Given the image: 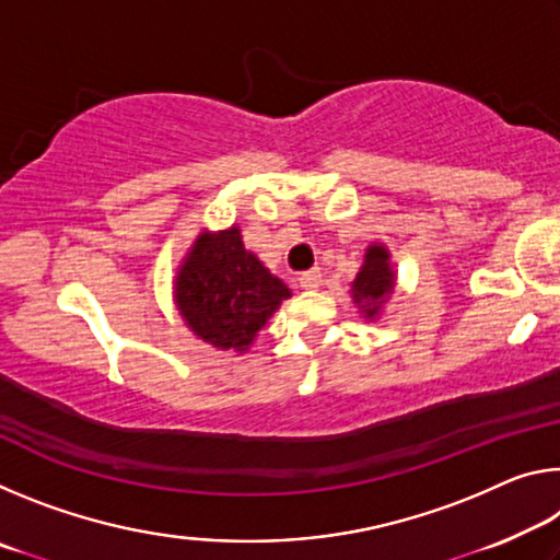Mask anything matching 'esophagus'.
I'll return each mask as SVG.
<instances>
[{
    "label": "esophagus",
    "mask_w": 560,
    "mask_h": 560,
    "mask_svg": "<svg viewBox=\"0 0 560 560\" xmlns=\"http://www.w3.org/2000/svg\"><path fill=\"white\" fill-rule=\"evenodd\" d=\"M299 283L303 289H308V291H314V289H318L320 287V271L318 269H311V271H303L301 277H299Z\"/></svg>",
    "instance_id": "esophagus-1"
}]
</instances>
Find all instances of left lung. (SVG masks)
Here are the masks:
<instances>
[{"mask_svg":"<svg viewBox=\"0 0 560 560\" xmlns=\"http://www.w3.org/2000/svg\"><path fill=\"white\" fill-rule=\"evenodd\" d=\"M395 289V271L390 267V252L383 244H371L365 249L363 267H360L355 281L350 283L353 303L363 311L365 318L381 316L387 296Z\"/></svg>","mask_w":560,"mask_h":560,"instance_id":"8db88e82","label":"left lung"}]
</instances>
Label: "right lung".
I'll list each match as a JSON object with an SVG mask.
<instances>
[{
  "label": "right lung",
  "instance_id": "obj_1",
  "mask_svg": "<svg viewBox=\"0 0 560 560\" xmlns=\"http://www.w3.org/2000/svg\"><path fill=\"white\" fill-rule=\"evenodd\" d=\"M287 283L244 249L240 226L202 232L175 277L179 316L197 338L244 353L289 299Z\"/></svg>",
  "mask_w": 560,
  "mask_h": 560
}]
</instances>
